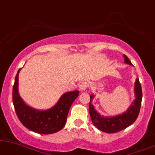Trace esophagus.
Wrapping results in <instances>:
<instances>
[{"label":"esophagus","instance_id":"34e87169","mask_svg":"<svg viewBox=\"0 0 155 155\" xmlns=\"http://www.w3.org/2000/svg\"><path fill=\"white\" fill-rule=\"evenodd\" d=\"M88 86H89V84L87 82H82L80 85V90L81 91V92H84V91H85L86 89L88 87Z\"/></svg>","mask_w":155,"mask_h":155}]
</instances>
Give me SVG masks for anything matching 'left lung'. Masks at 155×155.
Segmentation results:
<instances>
[{"mask_svg": "<svg viewBox=\"0 0 155 155\" xmlns=\"http://www.w3.org/2000/svg\"><path fill=\"white\" fill-rule=\"evenodd\" d=\"M124 57L125 63L133 65L132 63L130 62V61L129 60L126 55H124ZM134 92L135 99L134 101L131 104L130 107L128 108V110L124 113L115 116H111H111L106 117V116H101L95 110L94 106L91 103L93 98H94V94H91L90 105H89V111H90V117L93 124L99 130L107 133L118 132V131L124 130L127 127L130 126L135 121L137 116H138L141 107L142 97H143L141 84L140 83L139 79H137V78L135 83Z\"/></svg>", "mask_w": 155, "mask_h": 155, "instance_id": "left-lung-1", "label": "left lung"}]
</instances>
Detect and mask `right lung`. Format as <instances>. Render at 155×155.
Wrapping results in <instances>:
<instances>
[{
    "instance_id": "obj_1",
    "label": "right lung",
    "mask_w": 155,
    "mask_h": 155,
    "mask_svg": "<svg viewBox=\"0 0 155 155\" xmlns=\"http://www.w3.org/2000/svg\"><path fill=\"white\" fill-rule=\"evenodd\" d=\"M15 76L12 89V102L19 120L23 126L40 134H52L61 130L66 123L70 108L79 95V91L63 94L56 104L46 110H37L27 105L18 92V75Z\"/></svg>"
}]
</instances>
